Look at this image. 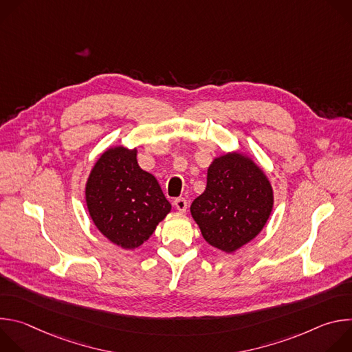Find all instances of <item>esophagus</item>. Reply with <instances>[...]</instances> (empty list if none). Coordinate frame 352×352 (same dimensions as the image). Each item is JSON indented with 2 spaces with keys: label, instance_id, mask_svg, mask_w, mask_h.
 Segmentation results:
<instances>
[{
  "label": "esophagus",
  "instance_id": "esophagus-1",
  "mask_svg": "<svg viewBox=\"0 0 352 352\" xmlns=\"http://www.w3.org/2000/svg\"><path fill=\"white\" fill-rule=\"evenodd\" d=\"M174 206H175V209H177L178 212H181V213L186 212V209H188V202H186V199H184V197H178V199H175V200H174Z\"/></svg>",
  "mask_w": 352,
  "mask_h": 352
}]
</instances>
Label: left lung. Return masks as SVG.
Instances as JSON below:
<instances>
[{
	"instance_id": "8db88e82",
	"label": "left lung",
	"mask_w": 352,
	"mask_h": 352,
	"mask_svg": "<svg viewBox=\"0 0 352 352\" xmlns=\"http://www.w3.org/2000/svg\"><path fill=\"white\" fill-rule=\"evenodd\" d=\"M273 205L262 167L245 153L228 152L210 163L206 189L192 202L190 214L209 245L234 254L259 235Z\"/></svg>"
}]
</instances>
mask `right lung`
<instances>
[{
  "label": "right lung",
  "mask_w": 352,
  "mask_h": 352,
  "mask_svg": "<svg viewBox=\"0 0 352 352\" xmlns=\"http://www.w3.org/2000/svg\"><path fill=\"white\" fill-rule=\"evenodd\" d=\"M136 156L138 147H109L91 167L85 186L96 228L125 250L146 242L171 212L159 181L139 167Z\"/></svg>",
  "instance_id": "1"
}]
</instances>
